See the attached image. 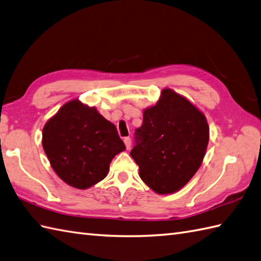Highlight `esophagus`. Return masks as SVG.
<instances>
[{
  "label": "esophagus",
  "mask_w": 261,
  "mask_h": 261,
  "mask_svg": "<svg viewBox=\"0 0 261 261\" xmlns=\"http://www.w3.org/2000/svg\"><path fill=\"white\" fill-rule=\"evenodd\" d=\"M124 143H125V145H126V148L129 149V148H130V145H132L130 137H125V138H124Z\"/></svg>",
  "instance_id": "esophagus-1"
}]
</instances>
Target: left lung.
<instances>
[{
  "label": "left lung",
  "instance_id": "8db88e82",
  "mask_svg": "<svg viewBox=\"0 0 261 261\" xmlns=\"http://www.w3.org/2000/svg\"><path fill=\"white\" fill-rule=\"evenodd\" d=\"M209 130L198 107L174 90H162L159 101L144 109L130 152L142 181L158 194L181 190L203 162Z\"/></svg>",
  "mask_w": 261,
  "mask_h": 261
}]
</instances>
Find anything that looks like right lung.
I'll return each instance as SVG.
<instances>
[{
  "instance_id": "right-lung-1",
  "label": "right lung",
  "mask_w": 261,
  "mask_h": 261,
  "mask_svg": "<svg viewBox=\"0 0 261 261\" xmlns=\"http://www.w3.org/2000/svg\"><path fill=\"white\" fill-rule=\"evenodd\" d=\"M42 146L56 174L79 190L105 178L112 160L126 149L116 126L79 99L66 102L45 123Z\"/></svg>"
}]
</instances>
